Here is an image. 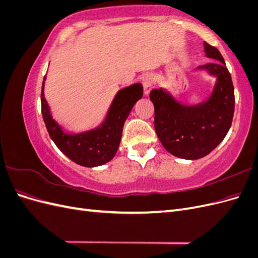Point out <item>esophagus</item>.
<instances>
[{"label":"esophagus","mask_w":258,"mask_h":258,"mask_svg":"<svg viewBox=\"0 0 258 258\" xmlns=\"http://www.w3.org/2000/svg\"><path fill=\"white\" fill-rule=\"evenodd\" d=\"M142 84H143V91H144V95L147 96L148 93H150L152 87H153V84H154V77L152 74H146L143 76V80H142Z\"/></svg>","instance_id":"esophagus-1"}]
</instances>
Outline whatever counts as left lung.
<instances>
[{
    "label": "left lung",
    "instance_id": "obj_1",
    "mask_svg": "<svg viewBox=\"0 0 258 258\" xmlns=\"http://www.w3.org/2000/svg\"><path fill=\"white\" fill-rule=\"evenodd\" d=\"M204 46L206 56L217 60L197 68L216 76L207 101L188 106L177 102L162 88L150 93L158 139L170 154L184 159H199L212 152L227 135L235 112V91L224 58L214 46L206 42Z\"/></svg>",
    "mask_w": 258,
    "mask_h": 258
}]
</instances>
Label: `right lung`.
I'll return each instance as SVG.
<instances>
[{"label":"right lung","mask_w":258,"mask_h":258,"mask_svg":"<svg viewBox=\"0 0 258 258\" xmlns=\"http://www.w3.org/2000/svg\"><path fill=\"white\" fill-rule=\"evenodd\" d=\"M44 82L41 93L42 115L48 134L59 150L77 165L88 168L102 166L112 160L118 150L123 123L137 101L143 97L142 85L137 83L117 92L104 121L99 127L70 135L52 118L44 97Z\"/></svg>","instance_id":"1"}]
</instances>
